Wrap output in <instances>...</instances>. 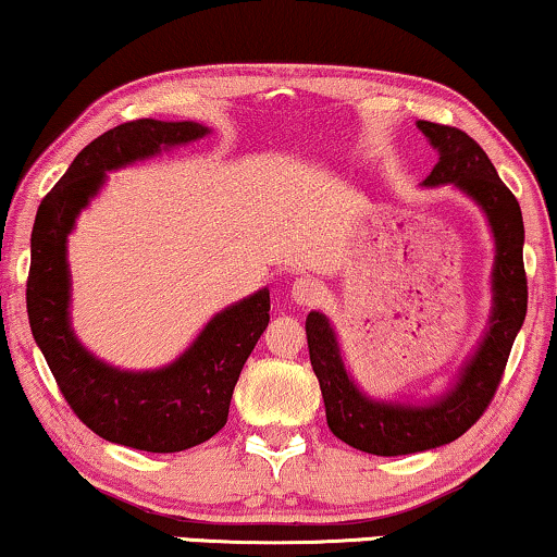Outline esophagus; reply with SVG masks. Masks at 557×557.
I'll list each match as a JSON object with an SVG mask.
<instances>
[{
  "mask_svg": "<svg viewBox=\"0 0 557 557\" xmlns=\"http://www.w3.org/2000/svg\"><path fill=\"white\" fill-rule=\"evenodd\" d=\"M322 296V284L317 278H296L292 284V301L299 307H312L320 301Z\"/></svg>",
  "mask_w": 557,
  "mask_h": 557,
  "instance_id": "1",
  "label": "esophagus"
}]
</instances>
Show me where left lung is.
<instances>
[{
    "label": "left lung",
    "instance_id": "1",
    "mask_svg": "<svg viewBox=\"0 0 557 557\" xmlns=\"http://www.w3.org/2000/svg\"><path fill=\"white\" fill-rule=\"evenodd\" d=\"M437 150V163L424 189L453 186L486 216L494 237L491 312L471 356L458 368L445 392L428 399H375L350 375L337 332L327 314H307L309 360L320 379L324 414L332 435L371 455H411L458 440L483 414L499 386L509 350L527 314V276L522 263V209L473 137L458 127L417 122Z\"/></svg>",
    "mask_w": 557,
    "mask_h": 557
}]
</instances>
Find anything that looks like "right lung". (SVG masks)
<instances>
[{"instance_id": "obj_1", "label": "right lung", "mask_w": 557, "mask_h": 557, "mask_svg": "<svg viewBox=\"0 0 557 557\" xmlns=\"http://www.w3.org/2000/svg\"><path fill=\"white\" fill-rule=\"evenodd\" d=\"M212 133L184 120H135L107 129L74 158L35 214L27 317L58 388L91 432L146 453H182L207 443L227 422L233 388L258 337L269 327L271 294L258 288L216 312L189 348L150 371L107 363L71 327L69 235L102 191L107 173Z\"/></svg>"}]
</instances>
